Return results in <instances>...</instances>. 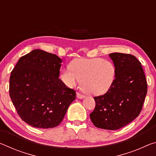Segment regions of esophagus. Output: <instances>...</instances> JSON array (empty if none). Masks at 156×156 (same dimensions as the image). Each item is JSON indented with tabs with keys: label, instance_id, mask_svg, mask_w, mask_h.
Wrapping results in <instances>:
<instances>
[{
	"label": "esophagus",
	"instance_id": "34e87169",
	"mask_svg": "<svg viewBox=\"0 0 156 156\" xmlns=\"http://www.w3.org/2000/svg\"><path fill=\"white\" fill-rule=\"evenodd\" d=\"M76 96H77L78 98H79V99H83L85 98V96H84V95H82L79 93H76Z\"/></svg>",
	"mask_w": 156,
	"mask_h": 156
}]
</instances>
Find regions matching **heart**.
I'll list each match as a JSON object with an SVG mask.
<instances>
[{"label":"heart","mask_w":156,"mask_h":156,"mask_svg":"<svg viewBox=\"0 0 156 156\" xmlns=\"http://www.w3.org/2000/svg\"><path fill=\"white\" fill-rule=\"evenodd\" d=\"M115 76L116 68L112 62L94 58L73 60L70 67L62 71L60 78L69 87H73L82 80V88L84 92L98 96L109 90Z\"/></svg>","instance_id":"heart-1"}]
</instances>
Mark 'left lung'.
<instances>
[{"instance_id":"left-lung-1","label":"left lung","mask_w":156,"mask_h":156,"mask_svg":"<svg viewBox=\"0 0 156 156\" xmlns=\"http://www.w3.org/2000/svg\"><path fill=\"white\" fill-rule=\"evenodd\" d=\"M109 56L116 68L114 83L106 94L94 97L96 107L90 118L98 128L117 130L140 114L147 84L141 63L135 56L122 53Z\"/></svg>"}]
</instances>
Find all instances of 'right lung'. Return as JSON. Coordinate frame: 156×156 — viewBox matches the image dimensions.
Returning <instances> with one entry per match:
<instances>
[{
  "instance_id": "right-lung-1",
  "label": "right lung",
  "mask_w": 156,
  "mask_h": 156,
  "mask_svg": "<svg viewBox=\"0 0 156 156\" xmlns=\"http://www.w3.org/2000/svg\"><path fill=\"white\" fill-rule=\"evenodd\" d=\"M62 62L56 54L34 49L12 70L10 98L21 119L31 126L56 127L76 99V91L58 78Z\"/></svg>"
}]
</instances>
